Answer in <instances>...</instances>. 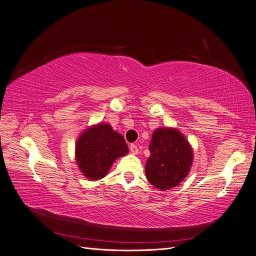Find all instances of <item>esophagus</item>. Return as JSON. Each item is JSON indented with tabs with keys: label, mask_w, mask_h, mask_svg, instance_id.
<instances>
[{
	"label": "esophagus",
	"mask_w": 256,
	"mask_h": 256,
	"mask_svg": "<svg viewBox=\"0 0 256 256\" xmlns=\"http://www.w3.org/2000/svg\"><path fill=\"white\" fill-rule=\"evenodd\" d=\"M130 152L132 154H136L138 152V146L136 145H134V144H131L130 145Z\"/></svg>",
	"instance_id": "obj_1"
}]
</instances>
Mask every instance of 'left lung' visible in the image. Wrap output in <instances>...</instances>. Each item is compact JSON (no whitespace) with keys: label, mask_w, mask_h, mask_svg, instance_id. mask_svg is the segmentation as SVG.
Listing matches in <instances>:
<instances>
[{"label":"left lung","mask_w":256,"mask_h":256,"mask_svg":"<svg viewBox=\"0 0 256 256\" xmlns=\"http://www.w3.org/2000/svg\"><path fill=\"white\" fill-rule=\"evenodd\" d=\"M150 156L145 174L154 187L164 191L180 184L190 172L193 152L187 138L175 128H158L152 132Z\"/></svg>","instance_id":"obj_1"}]
</instances>
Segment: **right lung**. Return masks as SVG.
<instances>
[{"label":"right lung","instance_id":"1","mask_svg":"<svg viewBox=\"0 0 256 256\" xmlns=\"http://www.w3.org/2000/svg\"><path fill=\"white\" fill-rule=\"evenodd\" d=\"M129 152L124 136L109 124H97L84 130L76 144V160L90 180L104 177L113 162Z\"/></svg>","mask_w":256,"mask_h":256}]
</instances>
